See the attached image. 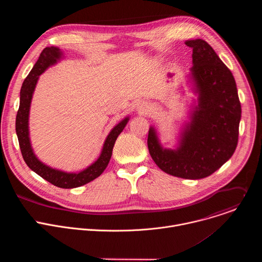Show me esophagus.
<instances>
[{"label":"esophagus","mask_w":262,"mask_h":262,"mask_svg":"<svg viewBox=\"0 0 262 262\" xmlns=\"http://www.w3.org/2000/svg\"><path fill=\"white\" fill-rule=\"evenodd\" d=\"M137 111L139 112L140 114H148L149 111H150V106L146 102V101H139L136 105Z\"/></svg>","instance_id":"obj_1"}]
</instances>
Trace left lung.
<instances>
[{
    "mask_svg": "<svg viewBox=\"0 0 262 262\" xmlns=\"http://www.w3.org/2000/svg\"><path fill=\"white\" fill-rule=\"evenodd\" d=\"M193 49V67L188 76L193 100L189 121L182 125L174 149L163 147L154 126L148 149L164 172L184 178L209 176L234 154L238 141L242 107L232 72L203 39L186 40Z\"/></svg>",
    "mask_w": 262,
    "mask_h": 262,
    "instance_id": "8db88e82",
    "label": "left lung"
}]
</instances>
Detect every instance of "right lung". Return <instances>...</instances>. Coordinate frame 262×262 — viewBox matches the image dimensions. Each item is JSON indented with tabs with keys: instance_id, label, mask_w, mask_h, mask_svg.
Here are the masks:
<instances>
[{
	"instance_id": "add662e5",
	"label": "right lung",
	"mask_w": 262,
	"mask_h": 262,
	"mask_svg": "<svg viewBox=\"0 0 262 262\" xmlns=\"http://www.w3.org/2000/svg\"><path fill=\"white\" fill-rule=\"evenodd\" d=\"M63 58V52L56 47H48L41 52L39 59L37 60L34 67L28 74V77L24 81L20 89L19 107L16 115L15 130L20 147L21 156L28 167L36 174L41 176L43 179L58 186V188L73 189L79 188V186H82L94 180L104 171L111 160L114 144L118 136L122 133L125 125L127 124L129 117H125L118 124H116L112 128V130L108 133L104 140L101 152L98 159L84 170L79 172H66L56 168H52L42 163L34 154L30 140L29 115L31 101L40 74L43 73L49 67L57 64Z\"/></svg>"
}]
</instances>
